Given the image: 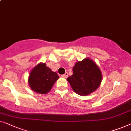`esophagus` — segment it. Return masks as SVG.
<instances>
[{
	"mask_svg": "<svg viewBox=\"0 0 131 131\" xmlns=\"http://www.w3.org/2000/svg\"><path fill=\"white\" fill-rule=\"evenodd\" d=\"M68 76V72H66V73H65V74H63V75H62V77H63V78H67Z\"/></svg>",
	"mask_w": 131,
	"mask_h": 131,
	"instance_id": "obj_1",
	"label": "esophagus"
}]
</instances>
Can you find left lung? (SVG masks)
I'll return each mask as SVG.
<instances>
[{"label": "left lung", "instance_id": "left-lung-1", "mask_svg": "<svg viewBox=\"0 0 131 131\" xmlns=\"http://www.w3.org/2000/svg\"><path fill=\"white\" fill-rule=\"evenodd\" d=\"M73 74L67 78L75 93L88 95L99 87L102 80L100 68L93 60L85 58L77 62L72 69Z\"/></svg>", "mask_w": 131, "mask_h": 131}]
</instances>
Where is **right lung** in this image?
Instances as JSON below:
<instances>
[{"label": "right lung", "instance_id": "right-lung-1", "mask_svg": "<svg viewBox=\"0 0 131 131\" xmlns=\"http://www.w3.org/2000/svg\"><path fill=\"white\" fill-rule=\"evenodd\" d=\"M59 77L53 72L45 63H40L31 71L28 84L31 89L38 94H45L50 91Z\"/></svg>", "mask_w": 131, "mask_h": 131}]
</instances>
